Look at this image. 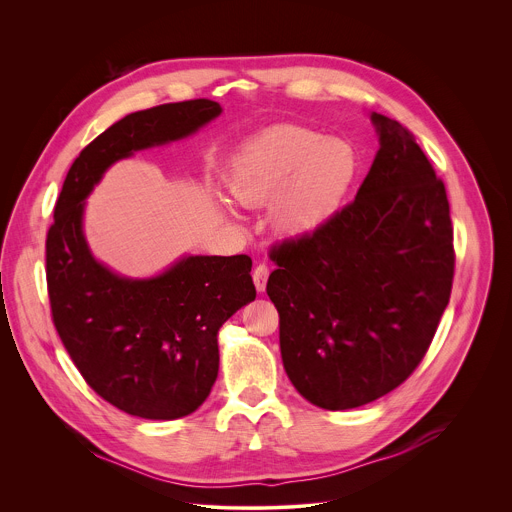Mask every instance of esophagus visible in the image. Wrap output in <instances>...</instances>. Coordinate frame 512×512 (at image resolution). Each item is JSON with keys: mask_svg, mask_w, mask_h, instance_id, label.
Listing matches in <instances>:
<instances>
[{"mask_svg": "<svg viewBox=\"0 0 512 512\" xmlns=\"http://www.w3.org/2000/svg\"><path fill=\"white\" fill-rule=\"evenodd\" d=\"M267 279H269V267H267L265 263H259V265L253 269V281H255L257 291H265Z\"/></svg>", "mask_w": 512, "mask_h": 512, "instance_id": "34e87169", "label": "esophagus"}]
</instances>
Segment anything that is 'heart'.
I'll return each mask as SVG.
<instances>
[{"label":"heart","instance_id":"b5f03b06","mask_svg":"<svg viewBox=\"0 0 512 512\" xmlns=\"http://www.w3.org/2000/svg\"><path fill=\"white\" fill-rule=\"evenodd\" d=\"M356 168V152L346 139L304 127H277L241 150L229 190L247 206L275 200V231L296 239L314 233L338 212Z\"/></svg>","mask_w":512,"mask_h":512}]
</instances>
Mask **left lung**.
Here are the masks:
<instances>
[{"mask_svg":"<svg viewBox=\"0 0 512 512\" xmlns=\"http://www.w3.org/2000/svg\"><path fill=\"white\" fill-rule=\"evenodd\" d=\"M379 152L356 198L310 235L271 249L267 296L283 369L330 411L397 389L450 302L454 229L444 182L399 121L371 113Z\"/></svg>","mask_w":512,"mask_h":512,"instance_id":"obj_1","label":"left lung"}]
</instances>
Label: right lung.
<instances>
[{"label": "right lung", "instance_id": "1", "mask_svg": "<svg viewBox=\"0 0 512 512\" xmlns=\"http://www.w3.org/2000/svg\"><path fill=\"white\" fill-rule=\"evenodd\" d=\"M223 113L210 99L131 113L70 166L46 237L56 332L87 385L143 419L196 411L218 375V330L255 300L251 257L188 255L164 273L131 279L99 263L83 233L85 198L117 160L192 135Z\"/></svg>", "mask_w": 512, "mask_h": 512}]
</instances>
